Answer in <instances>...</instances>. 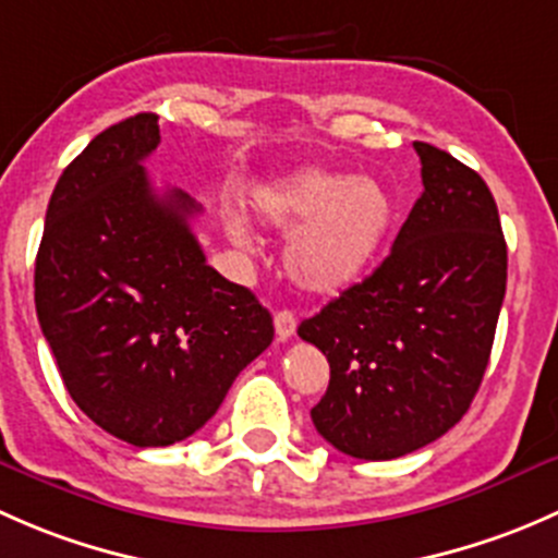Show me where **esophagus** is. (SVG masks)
<instances>
[{"label":"esophagus","mask_w":558,"mask_h":558,"mask_svg":"<svg viewBox=\"0 0 558 558\" xmlns=\"http://www.w3.org/2000/svg\"><path fill=\"white\" fill-rule=\"evenodd\" d=\"M274 327H277L279 341H287V338H292V336H295V327H298L295 314L287 312V308H281V312L274 314Z\"/></svg>","instance_id":"esophagus-1"}]
</instances>
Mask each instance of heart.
<instances>
[{"mask_svg":"<svg viewBox=\"0 0 558 558\" xmlns=\"http://www.w3.org/2000/svg\"><path fill=\"white\" fill-rule=\"evenodd\" d=\"M257 220L290 231L284 271L303 292L338 295L378 260L395 228V201L373 177L303 169L257 187L250 198ZM233 233L246 239L244 222Z\"/></svg>","mask_w":558,"mask_h":558,"instance_id":"heart-1","label":"heart"}]
</instances>
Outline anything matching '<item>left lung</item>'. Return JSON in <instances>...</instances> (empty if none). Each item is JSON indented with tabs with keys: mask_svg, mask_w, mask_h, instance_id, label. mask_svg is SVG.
<instances>
[{
	"mask_svg": "<svg viewBox=\"0 0 558 558\" xmlns=\"http://www.w3.org/2000/svg\"><path fill=\"white\" fill-rule=\"evenodd\" d=\"M424 193L387 260L298 336L330 363L317 433L357 459H398L468 413L489 365L508 246L486 182L416 142Z\"/></svg>",
	"mask_w": 558,
	"mask_h": 558,
	"instance_id": "1",
	"label": "left lung"
}]
</instances>
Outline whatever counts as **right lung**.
I'll list each match as a JSON object with an SVG mask.
<instances>
[{
    "label": "right lung",
    "instance_id": "1",
    "mask_svg": "<svg viewBox=\"0 0 558 558\" xmlns=\"http://www.w3.org/2000/svg\"><path fill=\"white\" fill-rule=\"evenodd\" d=\"M158 114L101 131L56 182L34 303L66 392L114 438L171 446L204 427L274 341L246 287L206 266L187 193H158L142 160Z\"/></svg>",
    "mask_w": 558,
    "mask_h": 558
}]
</instances>
